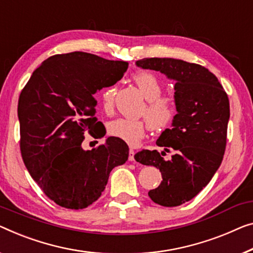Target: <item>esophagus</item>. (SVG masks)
Instances as JSON below:
<instances>
[{
    "label": "esophagus",
    "mask_w": 253,
    "mask_h": 253,
    "mask_svg": "<svg viewBox=\"0 0 253 253\" xmlns=\"http://www.w3.org/2000/svg\"><path fill=\"white\" fill-rule=\"evenodd\" d=\"M135 151L133 149L129 150V157H128V159H129V161H135Z\"/></svg>",
    "instance_id": "1"
}]
</instances>
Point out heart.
Here are the masks:
<instances>
[{
    "mask_svg": "<svg viewBox=\"0 0 253 253\" xmlns=\"http://www.w3.org/2000/svg\"><path fill=\"white\" fill-rule=\"evenodd\" d=\"M133 79L146 100V104L142 109L141 114L145 116L148 123L141 119L119 118L109 125V133L112 136L123 139L129 145H136L145 136L148 124L152 130L165 129L172 122L176 112L174 100L170 96L161 95L163 86L153 74L139 71L134 75ZM115 93V86L104 88L101 92V101L105 110H110L112 108Z\"/></svg>",
    "mask_w": 253,
    "mask_h": 253,
    "instance_id": "heart-1",
    "label": "heart"
}]
</instances>
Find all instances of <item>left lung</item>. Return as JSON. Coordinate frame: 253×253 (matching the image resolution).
<instances>
[{
    "instance_id": "8db88e82",
    "label": "left lung",
    "mask_w": 253,
    "mask_h": 253,
    "mask_svg": "<svg viewBox=\"0 0 253 253\" xmlns=\"http://www.w3.org/2000/svg\"><path fill=\"white\" fill-rule=\"evenodd\" d=\"M142 69L160 71L175 84L176 112L171 127L165 129L157 150H143L137 163L159 169L163 180L149 192L153 202L164 207L180 206L208 185L223 161L229 101L217 77L207 68L172 58H145L136 61ZM172 150V159L161 157Z\"/></svg>"
}]
</instances>
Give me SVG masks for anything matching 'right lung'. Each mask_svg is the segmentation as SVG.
<instances>
[{
    "instance_id": "right-lung-1",
    "label": "right lung",
    "mask_w": 253,
    "mask_h": 253,
    "mask_svg": "<svg viewBox=\"0 0 253 253\" xmlns=\"http://www.w3.org/2000/svg\"><path fill=\"white\" fill-rule=\"evenodd\" d=\"M128 62L86 52L45 60L21 90L18 102L20 150L30 176L56 205L84 209L101 197L110 171L128 159V145L109 136L84 150V133L97 126V90L123 78ZM103 137L102 130L94 131ZM93 134V133H92Z\"/></svg>"
}]
</instances>
